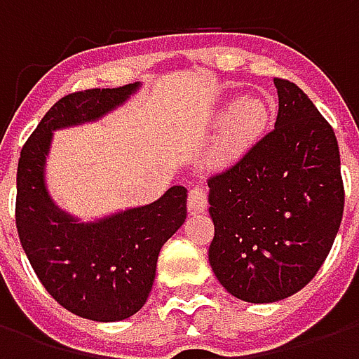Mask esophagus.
I'll use <instances>...</instances> for the list:
<instances>
[{
  "label": "esophagus",
  "instance_id": "esophagus-1",
  "mask_svg": "<svg viewBox=\"0 0 359 359\" xmlns=\"http://www.w3.org/2000/svg\"><path fill=\"white\" fill-rule=\"evenodd\" d=\"M208 208V194H205V190L200 187L192 188L190 192H188V211L196 215V213H202Z\"/></svg>",
  "mask_w": 359,
  "mask_h": 359
}]
</instances>
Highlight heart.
<instances>
[{"mask_svg":"<svg viewBox=\"0 0 359 359\" xmlns=\"http://www.w3.org/2000/svg\"><path fill=\"white\" fill-rule=\"evenodd\" d=\"M269 118L271 103L262 97L246 95L223 105L217 115V121L223 125L208 156L210 167L223 169L244 156L259 140L269 125Z\"/></svg>","mask_w":359,"mask_h":359,"instance_id":"heart-1","label":"heart"}]
</instances>
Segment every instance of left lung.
I'll use <instances>...</instances> for the list:
<instances>
[{"instance_id":"1","label":"left lung","mask_w":359,"mask_h":359,"mask_svg":"<svg viewBox=\"0 0 359 359\" xmlns=\"http://www.w3.org/2000/svg\"><path fill=\"white\" fill-rule=\"evenodd\" d=\"M275 128L208 180L210 265L250 304L292 296L316 277L344 211L339 142L294 82L275 79Z\"/></svg>"}]
</instances>
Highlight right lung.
<instances>
[{
    "label": "right lung",
    "instance_id": "add662e5",
    "mask_svg": "<svg viewBox=\"0 0 359 359\" xmlns=\"http://www.w3.org/2000/svg\"><path fill=\"white\" fill-rule=\"evenodd\" d=\"M142 82L61 97L20 151L17 231L43 288L74 316L123 321L146 304L163 244L187 219V188L175 184L159 200L82 221L51 198L46 167L53 134L95 123L123 107Z\"/></svg>",
    "mask_w": 359,
    "mask_h": 359
}]
</instances>
